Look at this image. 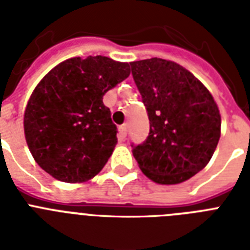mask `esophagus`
Wrapping results in <instances>:
<instances>
[{
    "label": "esophagus",
    "instance_id": "obj_1",
    "mask_svg": "<svg viewBox=\"0 0 250 250\" xmlns=\"http://www.w3.org/2000/svg\"><path fill=\"white\" fill-rule=\"evenodd\" d=\"M125 136H127V125H123L119 127V140H125Z\"/></svg>",
    "mask_w": 250,
    "mask_h": 250
}]
</instances>
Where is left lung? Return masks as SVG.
I'll return each mask as SVG.
<instances>
[{
  "label": "left lung",
  "mask_w": 250,
  "mask_h": 250,
  "mask_svg": "<svg viewBox=\"0 0 250 250\" xmlns=\"http://www.w3.org/2000/svg\"><path fill=\"white\" fill-rule=\"evenodd\" d=\"M150 129L131 145L139 167L158 184L186 182L209 164L221 137L213 96L188 70L162 58L131 62Z\"/></svg>",
  "instance_id": "left-lung-1"
}]
</instances>
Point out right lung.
Masks as SVG:
<instances>
[{"label":"right lung","mask_w":250,"mask_h":250,"mask_svg":"<svg viewBox=\"0 0 250 250\" xmlns=\"http://www.w3.org/2000/svg\"><path fill=\"white\" fill-rule=\"evenodd\" d=\"M128 75V63L96 56L70 58L42 78L24 113L27 145L42 170L66 183L102 170L118 143L102 98Z\"/></svg>","instance_id":"obj_1"}]
</instances>
